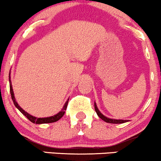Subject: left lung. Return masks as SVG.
<instances>
[{"mask_svg": "<svg viewBox=\"0 0 161 161\" xmlns=\"http://www.w3.org/2000/svg\"><path fill=\"white\" fill-rule=\"evenodd\" d=\"M95 109L96 113H97V116H98L101 119H102L104 121L107 122V123H116H116H125V122L128 121V120H123V119H110V118L106 117V116H104L101 112L99 111L98 109H97V105L95 104Z\"/></svg>", "mask_w": 161, "mask_h": 161, "instance_id": "1", "label": "left lung"}]
</instances>
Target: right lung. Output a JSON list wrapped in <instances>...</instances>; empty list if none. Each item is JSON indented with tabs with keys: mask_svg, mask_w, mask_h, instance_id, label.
I'll list each match as a JSON object with an SVG mask.
<instances>
[{
	"mask_svg": "<svg viewBox=\"0 0 161 161\" xmlns=\"http://www.w3.org/2000/svg\"><path fill=\"white\" fill-rule=\"evenodd\" d=\"M9 81H10V91L11 98H12L13 101H14V105H15L16 108H17L18 110H19V111L23 114V115H25V116H26L28 119H29V120L32 122V123H36V124H42V123H54V122L59 120V119H60V118H61L62 116L64 115V114H65V110H66V108H67L68 101H69V99H68V101L66 102V104L64 106V108H63V110H61V111L59 112L58 114H56V115H54V116H50V117H45V118H37V117H35V116H33L32 115H30V114H28L27 112H25V110H23V109L20 108L19 105L18 104L17 102H16V101L15 97H14V92H13L12 85H11V82H10V75H9Z\"/></svg>",
	"mask_w": 161,
	"mask_h": 161,
	"instance_id": "add662e5",
	"label": "right lung"
}]
</instances>
